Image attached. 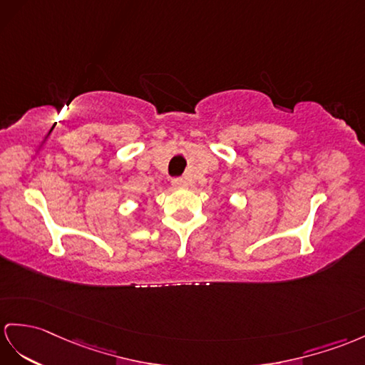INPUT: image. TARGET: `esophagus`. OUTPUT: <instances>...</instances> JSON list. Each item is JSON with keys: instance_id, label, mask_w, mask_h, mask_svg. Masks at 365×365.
Instances as JSON below:
<instances>
[{"instance_id": "34e87169", "label": "esophagus", "mask_w": 365, "mask_h": 365, "mask_svg": "<svg viewBox=\"0 0 365 365\" xmlns=\"http://www.w3.org/2000/svg\"><path fill=\"white\" fill-rule=\"evenodd\" d=\"M172 185L175 189H184L185 185H187V181L182 180V178H175V180L172 181Z\"/></svg>"}]
</instances>
